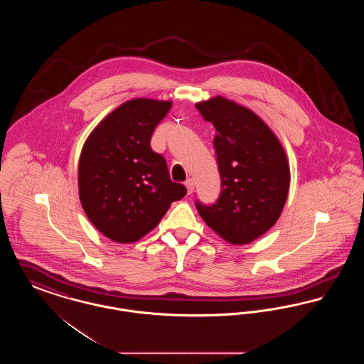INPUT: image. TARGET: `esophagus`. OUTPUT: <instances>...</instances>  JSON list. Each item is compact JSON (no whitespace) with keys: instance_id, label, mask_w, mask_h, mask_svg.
Returning <instances> with one entry per match:
<instances>
[{"instance_id":"34e87169","label":"esophagus","mask_w":364,"mask_h":364,"mask_svg":"<svg viewBox=\"0 0 364 364\" xmlns=\"http://www.w3.org/2000/svg\"><path fill=\"white\" fill-rule=\"evenodd\" d=\"M184 186L187 187V192H188V195H191L193 190H195V186H193V181H192V178H187L186 180V183H184Z\"/></svg>"}]
</instances>
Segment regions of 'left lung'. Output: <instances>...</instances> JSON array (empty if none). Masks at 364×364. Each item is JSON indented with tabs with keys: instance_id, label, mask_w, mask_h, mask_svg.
<instances>
[{
	"instance_id": "1",
	"label": "left lung",
	"mask_w": 364,
	"mask_h": 364,
	"mask_svg": "<svg viewBox=\"0 0 364 364\" xmlns=\"http://www.w3.org/2000/svg\"><path fill=\"white\" fill-rule=\"evenodd\" d=\"M217 134L214 149L221 195L196 208L218 236L235 245L254 242L277 223L291 184L284 147L248 107L218 95L195 105Z\"/></svg>"
}]
</instances>
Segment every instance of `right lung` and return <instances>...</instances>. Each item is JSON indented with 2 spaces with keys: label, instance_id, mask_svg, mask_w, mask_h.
<instances>
[{
  "label": "right lung",
  "instance_id": "add662e5",
  "mask_svg": "<svg viewBox=\"0 0 364 364\" xmlns=\"http://www.w3.org/2000/svg\"><path fill=\"white\" fill-rule=\"evenodd\" d=\"M171 106L149 98L127 101L92 129L82 149L80 203L91 224L113 242H138L187 193L150 146Z\"/></svg>",
  "mask_w": 364,
  "mask_h": 364
}]
</instances>
